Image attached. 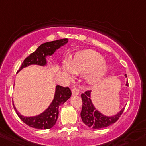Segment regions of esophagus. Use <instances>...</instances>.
I'll return each mask as SVG.
<instances>
[{
  "instance_id": "obj_1",
  "label": "esophagus",
  "mask_w": 146,
  "mask_h": 146,
  "mask_svg": "<svg viewBox=\"0 0 146 146\" xmlns=\"http://www.w3.org/2000/svg\"><path fill=\"white\" fill-rule=\"evenodd\" d=\"M72 94H73V95H78V94H79V89L77 88V87L76 86H73V88H72Z\"/></svg>"
}]
</instances>
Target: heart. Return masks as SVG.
<instances>
[{"mask_svg": "<svg viewBox=\"0 0 146 146\" xmlns=\"http://www.w3.org/2000/svg\"><path fill=\"white\" fill-rule=\"evenodd\" d=\"M67 74L73 73L86 75V81L89 84H94L102 80L108 72V66L104 63V58L102 54L93 50H87L78 53L70 61V65L65 62L62 65Z\"/></svg>", "mask_w": 146, "mask_h": 146, "instance_id": "1", "label": "heart"}]
</instances>
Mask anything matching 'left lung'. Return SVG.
I'll list each match as a JSON object with an SVG mask.
<instances>
[{"mask_svg": "<svg viewBox=\"0 0 146 146\" xmlns=\"http://www.w3.org/2000/svg\"><path fill=\"white\" fill-rule=\"evenodd\" d=\"M126 86H128V82H127ZM90 97L91 91H86L84 94H81L83 105L81 117L83 122L93 129L103 128L113 125L119 119L125 110L123 108L119 113L112 117L104 116L95 109Z\"/></svg>", "mask_w": 146, "mask_h": 146, "instance_id": "8db88e82", "label": "left lung"}]
</instances>
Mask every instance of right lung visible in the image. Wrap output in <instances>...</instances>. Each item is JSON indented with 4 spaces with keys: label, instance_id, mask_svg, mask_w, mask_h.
I'll return each mask as SVG.
<instances>
[{
    "label": "right lung",
    "instance_id": "right-lung-1",
    "mask_svg": "<svg viewBox=\"0 0 146 146\" xmlns=\"http://www.w3.org/2000/svg\"><path fill=\"white\" fill-rule=\"evenodd\" d=\"M68 42V39H62L52 41V42H46L41 44L36 49V51L30 54V55L26 58L18 72L30 65H42V66L45 65L47 63L45 58L46 56L52 55L55 52V50L59 49L61 46H63ZM71 94V91L69 87H63L59 85L57 86L54 98L52 102L44 112L38 116L29 117H24L18 112L14 106L13 107L19 117L26 125L36 129L47 130V129L51 128L55 125L58 117V114H59V111H58L59 107L61 104H64L70 97Z\"/></svg>",
    "mask_w": 146,
    "mask_h": 146
}]
</instances>
